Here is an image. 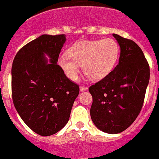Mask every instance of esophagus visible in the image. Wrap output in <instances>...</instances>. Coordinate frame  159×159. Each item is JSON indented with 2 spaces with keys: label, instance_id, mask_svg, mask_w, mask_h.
<instances>
[{
  "label": "esophagus",
  "instance_id": "34e87169",
  "mask_svg": "<svg viewBox=\"0 0 159 159\" xmlns=\"http://www.w3.org/2000/svg\"><path fill=\"white\" fill-rule=\"evenodd\" d=\"M87 89H88V87L87 86H82V85H81V86L80 87V91H81V92H84V91H85V90Z\"/></svg>",
  "mask_w": 159,
  "mask_h": 159
}]
</instances>
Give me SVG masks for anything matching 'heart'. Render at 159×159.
Wrapping results in <instances>:
<instances>
[{
    "mask_svg": "<svg viewBox=\"0 0 159 159\" xmlns=\"http://www.w3.org/2000/svg\"><path fill=\"white\" fill-rule=\"evenodd\" d=\"M118 56V43L112 39L107 38L72 46L68 50V55L59 57L58 63L70 79H77L80 65H83L84 72L89 78L99 80L111 72Z\"/></svg>",
    "mask_w": 159,
    "mask_h": 159,
    "instance_id": "heart-1",
    "label": "heart"
}]
</instances>
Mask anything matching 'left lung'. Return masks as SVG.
Here are the masks:
<instances>
[{
	"instance_id": "1",
	"label": "left lung",
	"mask_w": 159,
	"mask_h": 159,
	"mask_svg": "<svg viewBox=\"0 0 159 159\" xmlns=\"http://www.w3.org/2000/svg\"><path fill=\"white\" fill-rule=\"evenodd\" d=\"M120 47L115 69L89 88L90 116L97 128L117 134L131 126L142 109L150 80V66L134 41L112 34Z\"/></svg>"
}]
</instances>
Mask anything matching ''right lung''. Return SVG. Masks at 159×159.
<instances>
[{
    "label": "right lung",
    "mask_w": 159,
    "mask_h": 159,
    "mask_svg": "<svg viewBox=\"0 0 159 159\" xmlns=\"http://www.w3.org/2000/svg\"><path fill=\"white\" fill-rule=\"evenodd\" d=\"M65 35H43L16 53L12 66V97L20 116L33 131L48 136L64 128L79 85L57 64ZM44 53L50 57L48 63Z\"/></svg>",
    "instance_id": "1"
}]
</instances>
